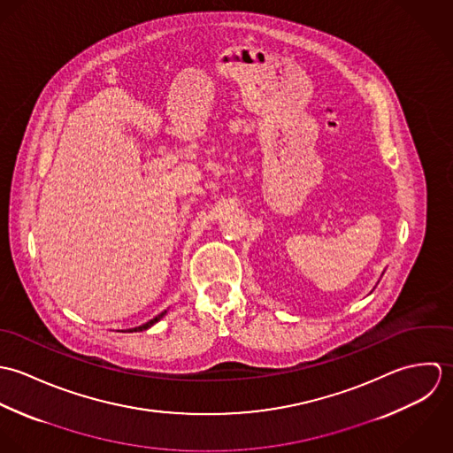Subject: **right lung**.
I'll list each match as a JSON object with an SVG mask.
<instances>
[{
    "label": "right lung",
    "instance_id": "right-lung-1",
    "mask_svg": "<svg viewBox=\"0 0 453 453\" xmlns=\"http://www.w3.org/2000/svg\"><path fill=\"white\" fill-rule=\"evenodd\" d=\"M166 315V311H163V313H159L157 317H154L152 320H149V322H145V324H142V326H138V327H133V329H127V331H124V333H140V331H147L149 327H152L154 324H157L163 317Z\"/></svg>",
    "mask_w": 453,
    "mask_h": 453
}]
</instances>
